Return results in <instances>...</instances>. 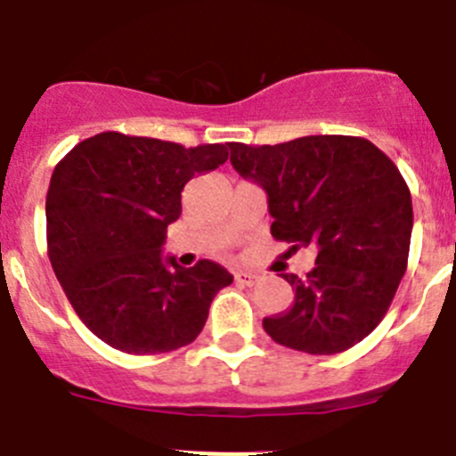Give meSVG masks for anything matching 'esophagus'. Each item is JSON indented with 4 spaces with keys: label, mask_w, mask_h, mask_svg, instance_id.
Returning a JSON list of instances; mask_svg holds the SVG:
<instances>
[{
    "label": "esophagus",
    "mask_w": 456,
    "mask_h": 456,
    "mask_svg": "<svg viewBox=\"0 0 456 456\" xmlns=\"http://www.w3.org/2000/svg\"><path fill=\"white\" fill-rule=\"evenodd\" d=\"M235 281L240 285H248V288H251V285H256L257 281H260V276H257V273H253V272H237Z\"/></svg>",
    "instance_id": "esophagus-1"
}]
</instances>
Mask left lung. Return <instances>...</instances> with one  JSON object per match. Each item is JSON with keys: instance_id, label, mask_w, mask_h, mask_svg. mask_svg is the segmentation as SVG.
Masks as SVG:
<instances>
[{"instance_id": "1", "label": "left lung", "mask_w": 456, "mask_h": 456, "mask_svg": "<svg viewBox=\"0 0 456 456\" xmlns=\"http://www.w3.org/2000/svg\"><path fill=\"white\" fill-rule=\"evenodd\" d=\"M228 148L241 178L267 191L273 240L317 248L305 278L283 273L294 304L265 317V331L305 354L354 347L384 320L409 263L413 205L400 168L361 136Z\"/></svg>"}]
</instances>
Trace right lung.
<instances>
[{"label":"right lung","mask_w":456,"mask_h":456,"mask_svg":"<svg viewBox=\"0 0 456 456\" xmlns=\"http://www.w3.org/2000/svg\"><path fill=\"white\" fill-rule=\"evenodd\" d=\"M228 159V146L180 143L120 132L79 141L52 173L47 256L79 320L109 347L151 356L203 331L232 276L212 260H164L168 224L183 212L196 173Z\"/></svg>","instance_id":"right-lung-1"}]
</instances>
